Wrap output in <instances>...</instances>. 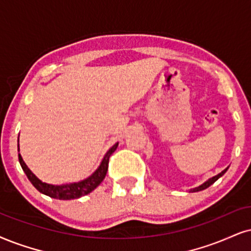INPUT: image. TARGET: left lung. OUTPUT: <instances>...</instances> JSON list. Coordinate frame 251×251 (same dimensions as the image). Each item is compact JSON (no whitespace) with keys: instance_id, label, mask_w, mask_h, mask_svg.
<instances>
[{"instance_id":"obj_1","label":"left lung","mask_w":251,"mask_h":251,"mask_svg":"<svg viewBox=\"0 0 251 251\" xmlns=\"http://www.w3.org/2000/svg\"><path fill=\"white\" fill-rule=\"evenodd\" d=\"M227 170H228V168H227V169H225V170H224V171H222V172H220V173H219V175H216V176H214V177L209 178V179H208V180H206L205 182H203V184H201V185H200V186H198V187H194V188H192V190H190V192H199V191L206 190V188H207V187H209V186H211V185H212V184H214V182H215L216 180H218V179H219V178H220V177H222V176H224V175H225V173H226V171H227Z\"/></svg>"}]
</instances>
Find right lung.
Returning a JSON list of instances; mask_svg holds the SVG:
<instances>
[{
    "instance_id": "add662e5",
    "label": "right lung",
    "mask_w": 251,
    "mask_h": 251,
    "mask_svg": "<svg viewBox=\"0 0 251 251\" xmlns=\"http://www.w3.org/2000/svg\"><path fill=\"white\" fill-rule=\"evenodd\" d=\"M20 137V136H18ZM119 147V143H115L109 150L107 151L104 157L102 158L99 168L95 170L94 172L89 176L88 178L83 179V180L76 181V182H70V184H63V185H52L48 184V182H43L40 179H38L33 175L32 171L27 168V165L24 163L23 158H22L20 153V144H18V160L23 169V171L25 172L26 177L31 181V184L38 190L40 193L45 194L54 199L59 200H71V199H78L86 194L91 193L92 191H94L99 185L101 184L104 177H106L107 171H108V163H109V157L110 154L114 152Z\"/></svg>"
}]
</instances>
